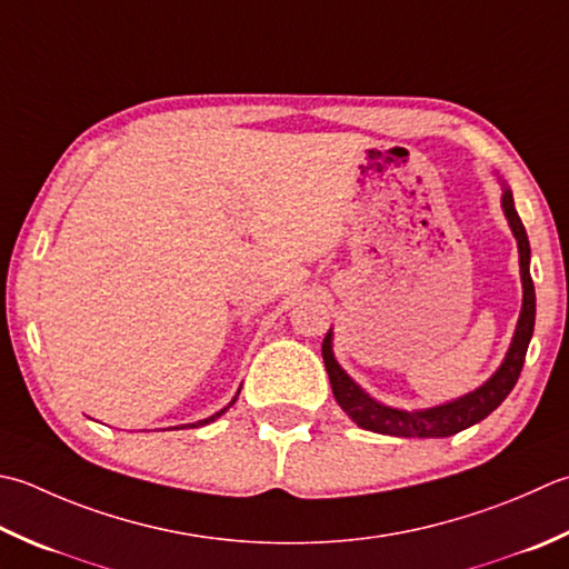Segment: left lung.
<instances>
[{"label":"left lung","mask_w":569,"mask_h":569,"mask_svg":"<svg viewBox=\"0 0 569 569\" xmlns=\"http://www.w3.org/2000/svg\"><path fill=\"white\" fill-rule=\"evenodd\" d=\"M503 211L508 217L510 229H513L518 239L520 278H522V310L518 318L513 342H510V350L506 355L503 365L498 367V372L483 387H478L476 392L466 395L461 399H456V402L425 409V411L392 409L375 402L372 397H367L362 389L355 385L348 375H345L342 367L336 362V358H332L330 332H328L326 340H322V360H326L332 395H336L338 405L345 409V415H348L355 425L367 431L387 433V437H419V439L451 437V433H459L463 429L478 425L481 419H486L510 395V389L516 387L522 362H526L532 328H536V286H532V278H530L528 233L518 217L510 189L503 192Z\"/></svg>","instance_id":"8db88e82"}]
</instances>
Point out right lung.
I'll use <instances>...</instances> for the list:
<instances>
[{
    "mask_svg": "<svg viewBox=\"0 0 569 569\" xmlns=\"http://www.w3.org/2000/svg\"><path fill=\"white\" fill-rule=\"evenodd\" d=\"M233 402H237V397H233V399H231V405H233ZM231 405H229V407H231ZM229 407H224V409H221V411H217V415H214V417H209V419H202V421H197V425H189V427H204V425H209V421H214L217 417H221V415H224V411H227Z\"/></svg>",
    "mask_w": 569,
    "mask_h": 569,
    "instance_id": "right-lung-1",
    "label": "right lung"
}]
</instances>
